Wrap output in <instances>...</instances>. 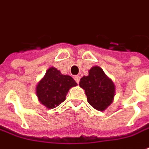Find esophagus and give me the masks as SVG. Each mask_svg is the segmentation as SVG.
<instances>
[{
  "label": "esophagus",
  "mask_w": 149,
  "mask_h": 149,
  "mask_svg": "<svg viewBox=\"0 0 149 149\" xmlns=\"http://www.w3.org/2000/svg\"><path fill=\"white\" fill-rule=\"evenodd\" d=\"M74 80L76 81L77 83H79V81H80V77H79V76H75Z\"/></svg>",
  "instance_id": "esophagus-1"
}]
</instances>
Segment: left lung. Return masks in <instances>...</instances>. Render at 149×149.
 Wrapping results in <instances>:
<instances>
[{"label": "left lung", "mask_w": 149, "mask_h": 149, "mask_svg": "<svg viewBox=\"0 0 149 149\" xmlns=\"http://www.w3.org/2000/svg\"><path fill=\"white\" fill-rule=\"evenodd\" d=\"M79 85L85 89L88 102L97 111H105L114 100V84L98 66L91 68L89 75L81 77Z\"/></svg>", "instance_id": "8db88e82"}]
</instances>
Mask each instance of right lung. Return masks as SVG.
Wrapping results in <instances>:
<instances>
[{
  "label": "right lung",
  "instance_id": "right-lung-1",
  "mask_svg": "<svg viewBox=\"0 0 149 149\" xmlns=\"http://www.w3.org/2000/svg\"><path fill=\"white\" fill-rule=\"evenodd\" d=\"M77 85L72 77L61 74L56 68L52 67L38 83L36 94L43 106L53 109L64 102L69 89Z\"/></svg>",
  "mask_w": 149,
  "mask_h": 149
}]
</instances>
